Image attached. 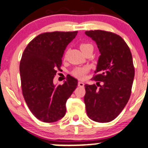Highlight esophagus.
<instances>
[{
	"instance_id": "34e87169",
	"label": "esophagus",
	"mask_w": 148,
	"mask_h": 148,
	"mask_svg": "<svg viewBox=\"0 0 148 148\" xmlns=\"http://www.w3.org/2000/svg\"><path fill=\"white\" fill-rule=\"evenodd\" d=\"M78 86H79V87H84V84L83 82H79V83H78Z\"/></svg>"
}]
</instances>
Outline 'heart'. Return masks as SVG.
I'll return each mask as SVG.
<instances>
[{"instance_id": "b5f03b06", "label": "heart", "mask_w": 148, "mask_h": 148, "mask_svg": "<svg viewBox=\"0 0 148 148\" xmlns=\"http://www.w3.org/2000/svg\"><path fill=\"white\" fill-rule=\"evenodd\" d=\"M90 46H92V45L89 43H82L80 45V49L82 52H84V50H86ZM88 71V67H87V66H79V67L75 68L72 71L71 74L77 79H83L85 78L86 74H87Z\"/></svg>"}]
</instances>
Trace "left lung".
Segmentation results:
<instances>
[{"label": "left lung", "mask_w": 148, "mask_h": 148, "mask_svg": "<svg viewBox=\"0 0 148 148\" xmlns=\"http://www.w3.org/2000/svg\"><path fill=\"white\" fill-rule=\"evenodd\" d=\"M85 34L95 41L100 53L92 79L98 82L84 86L86 113L97 122H110L121 113L131 96L135 75L132 55L124 40L116 34L103 30Z\"/></svg>", "instance_id": "obj_1"}]
</instances>
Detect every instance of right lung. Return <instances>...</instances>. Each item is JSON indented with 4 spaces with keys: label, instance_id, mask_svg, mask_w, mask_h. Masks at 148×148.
<instances>
[{
    "label": "right lung",
    "instance_id": "right-lung-1",
    "mask_svg": "<svg viewBox=\"0 0 148 148\" xmlns=\"http://www.w3.org/2000/svg\"><path fill=\"white\" fill-rule=\"evenodd\" d=\"M77 33L40 34L29 42L22 54L19 64L22 94L32 113L43 122H55L64 117L66 100L78 86L77 79L71 76L62 85L53 84L66 45Z\"/></svg>",
    "mask_w": 148,
    "mask_h": 148
}]
</instances>
